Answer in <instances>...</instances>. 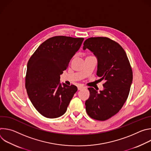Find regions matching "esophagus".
Returning a JSON list of instances; mask_svg holds the SVG:
<instances>
[{
    "label": "esophagus",
    "instance_id": "obj_1",
    "mask_svg": "<svg viewBox=\"0 0 151 151\" xmlns=\"http://www.w3.org/2000/svg\"><path fill=\"white\" fill-rule=\"evenodd\" d=\"M83 88H84V87H83V86H82V85H80V86H78V90H82Z\"/></svg>",
    "mask_w": 151,
    "mask_h": 151
}]
</instances>
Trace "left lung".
Wrapping results in <instances>:
<instances>
[{
    "label": "left lung",
    "instance_id": "8db88e82",
    "mask_svg": "<svg viewBox=\"0 0 151 151\" xmlns=\"http://www.w3.org/2000/svg\"><path fill=\"white\" fill-rule=\"evenodd\" d=\"M87 48L97 58V75L104 83L100 93L88 88L90 96L85 101V109L91 118L105 121L116 114L127 100L133 81L132 69L122 47L108 37L86 39L83 49Z\"/></svg>",
    "mask_w": 151,
    "mask_h": 151
}]
</instances>
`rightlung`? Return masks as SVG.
I'll return each mask as SVG.
<instances>
[{
    "instance_id": "right-lung-1",
    "label": "right lung",
    "mask_w": 151,
    "mask_h": 151,
    "mask_svg": "<svg viewBox=\"0 0 151 151\" xmlns=\"http://www.w3.org/2000/svg\"><path fill=\"white\" fill-rule=\"evenodd\" d=\"M83 39L64 36L50 37L37 48L27 63L28 96L35 109L46 118L62 116L78 90L74 85L62 86L60 79Z\"/></svg>"
}]
</instances>
